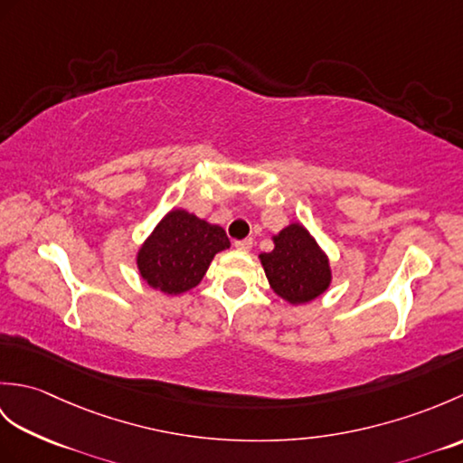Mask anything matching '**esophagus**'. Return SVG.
Wrapping results in <instances>:
<instances>
[{
  "label": "esophagus",
  "mask_w": 463,
  "mask_h": 463,
  "mask_svg": "<svg viewBox=\"0 0 463 463\" xmlns=\"http://www.w3.org/2000/svg\"><path fill=\"white\" fill-rule=\"evenodd\" d=\"M234 249L247 252L252 249V239H242V241H234Z\"/></svg>",
  "instance_id": "obj_1"
}]
</instances>
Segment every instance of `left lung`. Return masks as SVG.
I'll return each instance as SVG.
<instances>
[{"mask_svg": "<svg viewBox=\"0 0 463 463\" xmlns=\"http://www.w3.org/2000/svg\"><path fill=\"white\" fill-rule=\"evenodd\" d=\"M274 249L259 254L270 288L290 304H307L330 287L332 270L324 252L302 224L292 222L274 234Z\"/></svg>", "mask_w": 463, "mask_h": 463, "instance_id": "1", "label": "left lung"}]
</instances>
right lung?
Segmentation results:
<instances>
[{
  "label": "right lung",
  "instance_id": "obj_1",
  "mask_svg": "<svg viewBox=\"0 0 463 463\" xmlns=\"http://www.w3.org/2000/svg\"><path fill=\"white\" fill-rule=\"evenodd\" d=\"M231 247L222 226L175 209L163 216L137 252V269L151 288L183 294L204 277L216 252Z\"/></svg>",
  "mask_w": 463,
  "mask_h": 463
}]
</instances>
